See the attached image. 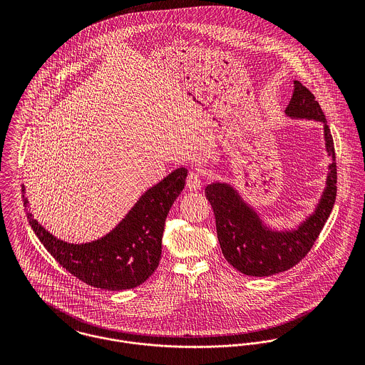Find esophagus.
Here are the masks:
<instances>
[{
	"label": "esophagus",
	"mask_w": 365,
	"mask_h": 365,
	"mask_svg": "<svg viewBox=\"0 0 365 365\" xmlns=\"http://www.w3.org/2000/svg\"><path fill=\"white\" fill-rule=\"evenodd\" d=\"M187 187L191 191L201 190V187H202V173H201V170L195 168V170L190 171V174L187 177Z\"/></svg>",
	"instance_id": "34e87169"
}]
</instances>
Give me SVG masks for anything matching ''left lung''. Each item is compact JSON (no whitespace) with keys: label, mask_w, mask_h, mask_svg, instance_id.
Returning a JSON list of instances; mask_svg holds the SVG:
<instances>
[{"label":"left lung","mask_w":365,"mask_h":365,"mask_svg":"<svg viewBox=\"0 0 365 365\" xmlns=\"http://www.w3.org/2000/svg\"><path fill=\"white\" fill-rule=\"evenodd\" d=\"M285 113L294 119H314L323 123L326 150L331 163L326 188L312 215L297 229L272 230L232 185L212 182L205 188L207 200L215 213L222 253L227 262L245 275L268 277L298 264L311 252L336 201L337 170L333 138L320 105L301 81H294V94Z\"/></svg>","instance_id":"left-lung-1"}]
</instances>
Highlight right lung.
I'll list each match as a JSON object with an SVG mask.
<instances>
[{"instance_id":"add662e5","label":"right lung","mask_w":365,"mask_h":365,"mask_svg":"<svg viewBox=\"0 0 365 365\" xmlns=\"http://www.w3.org/2000/svg\"><path fill=\"white\" fill-rule=\"evenodd\" d=\"M187 175L184 167L174 170L149 188L104 237L81 245L53 236L34 219L28 210V200L22 197L29 225L54 260L91 287L123 291L143 284L158 267L165 217L181 194Z\"/></svg>"}]
</instances>
